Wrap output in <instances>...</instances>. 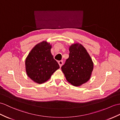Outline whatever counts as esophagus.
<instances>
[{"label":"esophagus","instance_id":"1","mask_svg":"<svg viewBox=\"0 0 120 120\" xmlns=\"http://www.w3.org/2000/svg\"><path fill=\"white\" fill-rule=\"evenodd\" d=\"M58 64H59L60 67H61L62 66V65H63V60H60L59 62H58Z\"/></svg>","mask_w":120,"mask_h":120}]
</instances>
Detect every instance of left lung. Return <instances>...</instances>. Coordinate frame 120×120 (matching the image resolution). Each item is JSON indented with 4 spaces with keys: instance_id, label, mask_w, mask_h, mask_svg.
<instances>
[{
    "instance_id": "8db88e82",
    "label": "left lung",
    "mask_w": 120,
    "mask_h": 120,
    "mask_svg": "<svg viewBox=\"0 0 120 120\" xmlns=\"http://www.w3.org/2000/svg\"><path fill=\"white\" fill-rule=\"evenodd\" d=\"M69 56L61 67L67 80L78 86L86 82L93 70V62L86 48L78 43L69 47Z\"/></svg>"
}]
</instances>
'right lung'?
I'll return each instance as SVG.
<instances>
[{
  "instance_id": "obj_1",
  "label": "right lung",
  "mask_w": 120,
  "mask_h": 120,
  "mask_svg": "<svg viewBox=\"0 0 120 120\" xmlns=\"http://www.w3.org/2000/svg\"><path fill=\"white\" fill-rule=\"evenodd\" d=\"M51 45L46 41L35 46L25 60L26 72L34 82L43 83L60 68L51 53Z\"/></svg>"
}]
</instances>
